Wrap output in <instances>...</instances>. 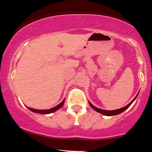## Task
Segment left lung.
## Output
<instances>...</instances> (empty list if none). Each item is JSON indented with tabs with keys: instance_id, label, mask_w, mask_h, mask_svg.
<instances>
[{
	"instance_id": "8db88e82",
	"label": "left lung",
	"mask_w": 152,
	"mask_h": 152,
	"mask_svg": "<svg viewBox=\"0 0 152 152\" xmlns=\"http://www.w3.org/2000/svg\"><path fill=\"white\" fill-rule=\"evenodd\" d=\"M138 95H137L136 96H135V98H134L133 100H132V101H131L130 103H129V104H127V105H126V106L123 107V108H119V109L113 110V111H107V110L100 109V108H97V107L94 106V105H92V103H91L90 102H89V105H90V106H91V108H93V109L95 110V111H96L97 112L100 113V114H101L105 115V116H115V115H117V114H121V113H122L123 111H125L126 109H127V108H128L130 106V105L132 104V103H133L134 100H135V99H136V97H137V96H138Z\"/></svg>"
}]
</instances>
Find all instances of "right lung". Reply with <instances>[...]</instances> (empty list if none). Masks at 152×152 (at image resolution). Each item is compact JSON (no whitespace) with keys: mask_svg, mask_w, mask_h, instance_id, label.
Returning <instances> with one entry per match:
<instances>
[{"mask_svg":"<svg viewBox=\"0 0 152 152\" xmlns=\"http://www.w3.org/2000/svg\"><path fill=\"white\" fill-rule=\"evenodd\" d=\"M64 103H65V99H64L63 101H62L61 103H60V104H58L57 105H56V106L54 107V108H50V109H47V110L34 109V108H30V107H27V108H28L29 110H30V111H33V112L37 113V114H51V113L55 112V111H57V110H58V109H60V108H61V107H63Z\"/></svg>","mask_w":152,"mask_h":152,"instance_id":"obj_1","label":"right lung"}]
</instances>
